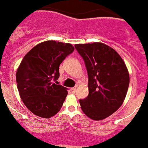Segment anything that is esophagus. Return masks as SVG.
<instances>
[{"label":"esophagus","mask_w":148,"mask_h":148,"mask_svg":"<svg viewBox=\"0 0 148 148\" xmlns=\"http://www.w3.org/2000/svg\"><path fill=\"white\" fill-rule=\"evenodd\" d=\"M71 90L72 92H75V91H76V90H77V88H76V87H72Z\"/></svg>","instance_id":"1"}]
</instances>
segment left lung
<instances>
[{
  "label": "left lung",
  "instance_id": "left-lung-1",
  "mask_svg": "<svg viewBox=\"0 0 148 148\" xmlns=\"http://www.w3.org/2000/svg\"><path fill=\"white\" fill-rule=\"evenodd\" d=\"M88 74L89 94L80 99L82 111L93 120H102L122 105L129 85L125 64L111 47L101 42L76 44Z\"/></svg>",
  "mask_w": 148,
  "mask_h": 148
}]
</instances>
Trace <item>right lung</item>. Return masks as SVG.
Wrapping results in <instances>:
<instances>
[{
	"label": "right lung",
	"instance_id": "obj_1",
	"mask_svg": "<svg viewBox=\"0 0 148 148\" xmlns=\"http://www.w3.org/2000/svg\"><path fill=\"white\" fill-rule=\"evenodd\" d=\"M74 50L69 43L45 41L23 58L16 74L18 91L25 106L36 116L49 119L62 108L68 91L54 81L60 76L59 65Z\"/></svg>",
	"mask_w": 148,
	"mask_h": 148
}]
</instances>
